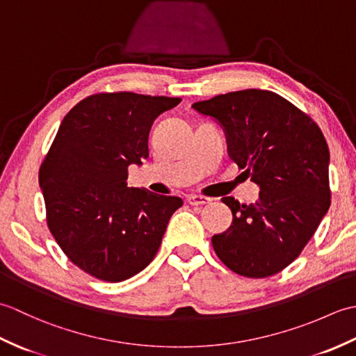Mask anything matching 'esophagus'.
<instances>
[{"label": "esophagus", "instance_id": "34e87169", "mask_svg": "<svg viewBox=\"0 0 356 356\" xmlns=\"http://www.w3.org/2000/svg\"><path fill=\"white\" fill-rule=\"evenodd\" d=\"M213 202V199L209 197H203V195H197V194H191L188 195V203L191 207H199V205H208V203Z\"/></svg>", "mask_w": 356, "mask_h": 356}]
</instances>
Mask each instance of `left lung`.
<instances>
[{
	"label": "left lung",
	"mask_w": 356,
	"mask_h": 356,
	"mask_svg": "<svg viewBox=\"0 0 356 356\" xmlns=\"http://www.w3.org/2000/svg\"><path fill=\"white\" fill-rule=\"evenodd\" d=\"M223 128L228 154L259 200L225 197L232 223L213 248L238 275L264 278L297 259L330 207L327 142L314 120L268 90L248 88L193 104Z\"/></svg>",
	"instance_id": "left-lung-1"
}]
</instances>
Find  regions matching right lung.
Returning <instances> with one entry per match:
<instances>
[{"label":"right lung","instance_id":"right-lung-1","mask_svg":"<svg viewBox=\"0 0 356 356\" xmlns=\"http://www.w3.org/2000/svg\"><path fill=\"white\" fill-rule=\"evenodd\" d=\"M180 97L101 93L74 105L40 170L47 223L64 254L104 282H124L154 259L180 197L128 188L148 157L157 116Z\"/></svg>","mask_w":356,"mask_h":356}]
</instances>
